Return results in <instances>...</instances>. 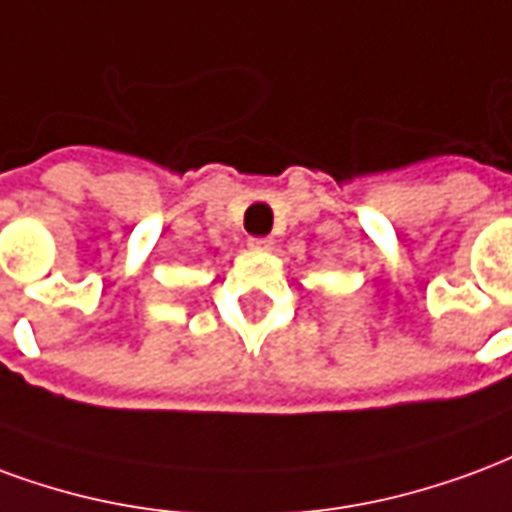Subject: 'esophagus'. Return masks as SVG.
I'll return each instance as SVG.
<instances>
[{
  "mask_svg": "<svg viewBox=\"0 0 512 512\" xmlns=\"http://www.w3.org/2000/svg\"><path fill=\"white\" fill-rule=\"evenodd\" d=\"M272 245H275V242H272V237H251V240H248V248H251V251L267 253V251H272Z\"/></svg>",
  "mask_w": 512,
  "mask_h": 512,
  "instance_id": "1",
  "label": "esophagus"
}]
</instances>
